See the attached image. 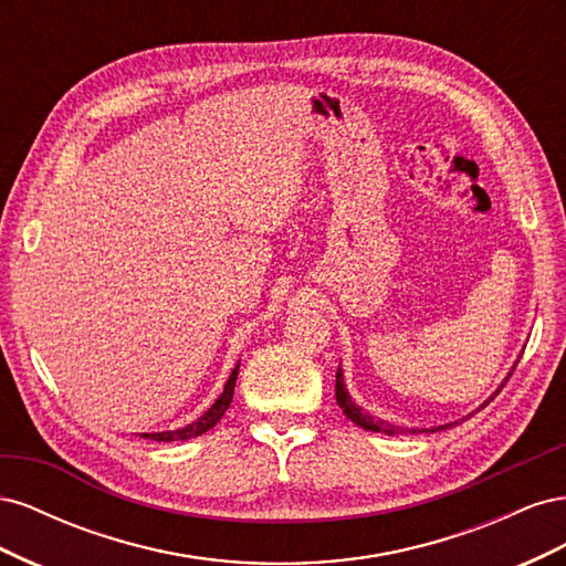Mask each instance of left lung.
Here are the masks:
<instances>
[{
	"label": "left lung",
	"instance_id": "1",
	"mask_svg": "<svg viewBox=\"0 0 566 566\" xmlns=\"http://www.w3.org/2000/svg\"><path fill=\"white\" fill-rule=\"evenodd\" d=\"M512 375V373H510ZM507 382V380H505ZM503 387V385H501ZM501 391V389H499ZM495 391V394H499ZM493 394V397H495ZM491 397V399H493ZM335 399H337V406L342 408V413H345L352 422H356L358 427H364V430H368V432H385V434H399L401 432V427H397V424H389V422H385V420H375L370 413H366V410H361L358 408L354 401H352V397H349V391H347V387H345V378H342V368H337V375H335ZM489 399V401H491ZM486 401V403H489ZM486 403H482V408L486 406ZM458 424V422H455ZM447 427H451V424H439L437 430H447ZM416 432V430H413ZM420 432V430H418ZM422 432H427V430H422ZM430 432H434V430H430Z\"/></svg>",
	"mask_w": 566,
	"mask_h": 566
}]
</instances>
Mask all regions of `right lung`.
<instances>
[{"instance_id": "obj_1", "label": "right lung", "mask_w": 566, "mask_h": 566, "mask_svg": "<svg viewBox=\"0 0 566 566\" xmlns=\"http://www.w3.org/2000/svg\"><path fill=\"white\" fill-rule=\"evenodd\" d=\"M235 378H238V366L231 370L229 380L224 385V391L219 394V399L205 410V413L193 420L191 424L181 427V430H172V432H150V434H142L144 439H153V441H186V439H193V437H200L208 430H212V427L221 420V416L227 413V408L231 406V399H233V387H235Z\"/></svg>"}]
</instances>
